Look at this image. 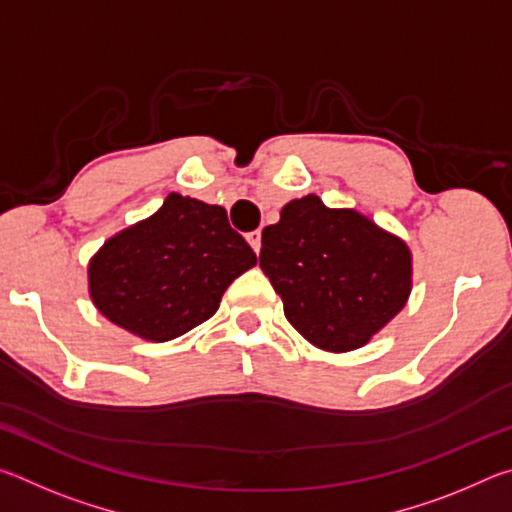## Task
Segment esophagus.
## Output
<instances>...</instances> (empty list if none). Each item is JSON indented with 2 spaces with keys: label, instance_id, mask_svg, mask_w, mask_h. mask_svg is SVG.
I'll list each match as a JSON object with an SVG mask.
<instances>
[{
  "label": "esophagus",
  "instance_id": "esophagus-1",
  "mask_svg": "<svg viewBox=\"0 0 512 512\" xmlns=\"http://www.w3.org/2000/svg\"><path fill=\"white\" fill-rule=\"evenodd\" d=\"M246 239H248V244L253 246L255 253H259V248H262V230H253V232H248Z\"/></svg>",
  "mask_w": 512,
  "mask_h": 512
}]
</instances>
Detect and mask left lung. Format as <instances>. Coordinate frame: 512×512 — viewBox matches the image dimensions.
<instances>
[{
    "label": "left lung",
    "instance_id": "left-lung-1",
    "mask_svg": "<svg viewBox=\"0 0 512 512\" xmlns=\"http://www.w3.org/2000/svg\"><path fill=\"white\" fill-rule=\"evenodd\" d=\"M259 266L289 323L320 350L348 352L400 314L411 293V253L354 210L309 194L262 232Z\"/></svg>",
    "mask_w": 512,
    "mask_h": 512
}]
</instances>
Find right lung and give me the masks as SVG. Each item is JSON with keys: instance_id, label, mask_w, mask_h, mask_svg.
<instances>
[{"instance_id": "right-lung-1", "label": "right lung", "mask_w": 512, "mask_h": 512, "mask_svg": "<svg viewBox=\"0 0 512 512\" xmlns=\"http://www.w3.org/2000/svg\"><path fill=\"white\" fill-rule=\"evenodd\" d=\"M255 264L221 205L169 194L92 257L90 296L115 325L162 343L212 318L223 291Z\"/></svg>"}]
</instances>
